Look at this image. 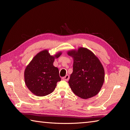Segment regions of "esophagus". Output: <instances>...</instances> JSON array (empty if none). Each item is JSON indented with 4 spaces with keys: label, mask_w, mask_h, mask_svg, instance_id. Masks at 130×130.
<instances>
[{
    "label": "esophagus",
    "mask_w": 130,
    "mask_h": 130,
    "mask_svg": "<svg viewBox=\"0 0 130 130\" xmlns=\"http://www.w3.org/2000/svg\"><path fill=\"white\" fill-rule=\"evenodd\" d=\"M69 78V76L68 75H66L64 77H62V79L64 80L65 81H68Z\"/></svg>",
    "instance_id": "34e87169"
}]
</instances>
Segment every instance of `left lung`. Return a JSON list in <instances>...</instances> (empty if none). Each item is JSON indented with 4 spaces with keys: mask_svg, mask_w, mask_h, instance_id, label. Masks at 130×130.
I'll return each mask as SVG.
<instances>
[{
    "mask_svg": "<svg viewBox=\"0 0 130 130\" xmlns=\"http://www.w3.org/2000/svg\"><path fill=\"white\" fill-rule=\"evenodd\" d=\"M73 58V71L68 83L73 93L87 99L99 93L105 80V71L100 60L89 49L80 47L67 53Z\"/></svg>",
    "mask_w": 130,
    "mask_h": 130,
    "instance_id": "left-lung-1",
    "label": "left lung"
}]
</instances>
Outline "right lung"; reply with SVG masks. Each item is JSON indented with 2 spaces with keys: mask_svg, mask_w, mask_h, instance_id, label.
Masks as SVG:
<instances>
[{
  "mask_svg": "<svg viewBox=\"0 0 130 130\" xmlns=\"http://www.w3.org/2000/svg\"><path fill=\"white\" fill-rule=\"evenodd\" d=\"M61 54V52H58L52 56L48 50H44L38 53L26 66L25 83L31 93L38 96H43L52 93L55 89L57 82L61 78L58 69L54 67L53 63L55 58Z\"/></svg>",
  "mask_w": 130,
  "mask_h": 130,
  "instance_id": "obj_1",
  "label": "right lung"
}]
</instances>
